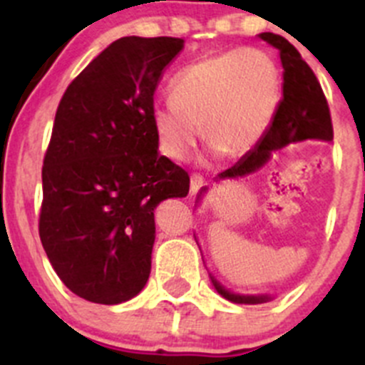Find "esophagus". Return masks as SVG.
Masks as SVG:
<instances>
[{"mask_svg":"<svg viewBox=\"0 0 365 365\" xmlns=\"http://www.w3.org/2000/svg\"><path fill=\"white\" fill-rule=\"evenodd\" d=\"M201 187H203V178L200 175L190 176V196H196Z\"/></svg>","mask_w":365,"mask_h":365,"instance_id":"esophagus-1","label":"esophagus"}]
</instances>
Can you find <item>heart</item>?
Masks as SVG:
<instances>
[{
	"instance_id": "b5f03b06",
	"label": "heart",
	"mask_w": 365,
	"mask_h": 365,
	"mask_svg": "<svg viewBox=\"0 0 365 365\" xmlns=\"http://www.w3.org/2000/svg\"><path fill=\"white\" fill-rule=\"evenodd\" d=\"M173 104L152 109L159 150L183 160L201 138L227 159L251 153L274 123L281 102V73L254 47L210 54L173 79Z\"/></svg>"
}]
</instances>
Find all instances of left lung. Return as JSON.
Wrapping results in <instances>:
<instances>
[{"label":"left lung","mask_w":365,"mask_h":365,"mask_svg":"<svg viewBox=\"0 0 365 365\" xmlns=\"http://www.w3.org/2000/svg\"><path fill=\"white\" fill-rule=\"evenodd\" d=\"M257 36L264 40L268 46L279 51L282 68H284V72H282V101L279 102L274 123L268 128L263 141L251 153L242 157L233 168L217 175L213 182L240 180L249 175H254L270 160V157L275 152L292 145V143H300L305 141V139L332 141L334 138L329 104H327L322 86H319L311 67L302 60L295 46L289 43L284 36L275 35V33L270 31L259 33ZM206 192H208V187H203L197 192L196 203H201ZM210 281H212L213 288L220 297L233 302V304L254 305L274 300V295H267V293L264 295H242V293L231 292L226 286L220 284L213 277V274H210Z\"/></svg>","instance_id":"8db88e82"}]
</instances>
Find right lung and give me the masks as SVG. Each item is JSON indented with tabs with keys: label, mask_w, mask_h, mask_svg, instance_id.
I'll use <instances>...</instances> for the list:
<instances>
[{
	"label": "right lung",
	"mask_w": 365,
	"mask_h": 365,
	"mask_svg": "<svg viewBox=\"0 0 365 365\" xmlns=\"http://www.w3.org/2000/svg\"><path fill=\"white\" fill-rule=\"evenodd\" d=\"M182 38L123 36L65 91L42 169L40 240L72 293L116 305L146 286L155 208L189 194V175L159 153L153 93Z\"/></svg>",
	"instance_id": "obj_1"
}]
</instances>
